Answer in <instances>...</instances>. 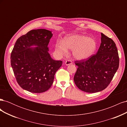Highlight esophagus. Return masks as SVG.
<instances>
[{
  "mask_svg": "<svg viewBox=\"0 0 127 127\" xmlns=\"http://www.w3.org/2000/svg\"><path fill=\"white\" fill-rule=\"evenodd\" d=\"M71 64H72V61L70 60H67L66 62H65V64L67 65V66H68V65H69Z\"/></svg>",
  "mask_w": 127,
  "mask_h": 127,
  "instance_id": "34e87169",
  "label": "esophagus"
}]
</instances>
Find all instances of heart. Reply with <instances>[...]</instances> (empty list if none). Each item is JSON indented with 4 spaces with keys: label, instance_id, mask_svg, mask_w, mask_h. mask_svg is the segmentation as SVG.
<instances>
[{
    "label": "heart",
    "instance_id": "b5f03b06",
    "mask_svg": "<svg viewBox=\"0 0 127 127\" xmlns=\"http://www.w3.org/2000/svg\"><path fill=\"white\" fill-rule=\"evenodd\" d=\"M97 43L94 39L84 35H72L66 37L63 42L58 41L56 50L61 55H66L68 50H72V56L78 60L90 58L95 52Z\"/></svg>",
    "mask_w": 127,
    "mask_h": 127
}]
</instances>
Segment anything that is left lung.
<instances>
[{
    "instance_id": "obj_1",
    "label": "left lung",
    "mask_w": 127,
    "mask_h": 127,
    "mask_svg": "<svg viewBox=\"0 0 127 127\" xmlns=\"http://www.w3.org/2000/svg\"><path fill=\"white\" fill-rule=\"evenodd\" d=\"M101 43L96 54L75 61L78 66L74 80L79 89L87 93L100 92L110 84L119 66L116 43L101 33Z\"/></svg>"
}]
</instances>
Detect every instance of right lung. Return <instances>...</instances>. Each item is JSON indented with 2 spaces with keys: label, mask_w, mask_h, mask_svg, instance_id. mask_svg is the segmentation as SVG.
<instances>
[{
  "label": "right lung",
  "mask_w": 127,
  "mask_h": 127,
  "mask_svg": "<svg viewBox=\"0 0 127 127\" xmlns=\"http://www.w3.org/2000/svg\"><path fill=\"white\" fill-rule=\"evenodd\" d=\"M52 36L50 31L37 29L17 40L10 63L17 82L23 89L40 93L51 87L56 72L63 64L62 61L52 59L48 52ZM33 45L37 47L30 48Z\"/></svg>",
  "instance_id": "1"
}]
</instances>
